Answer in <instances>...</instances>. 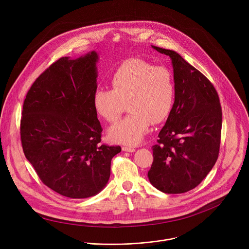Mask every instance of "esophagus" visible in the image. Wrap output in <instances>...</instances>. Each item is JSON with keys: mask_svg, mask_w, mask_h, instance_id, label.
Listing matches in <instances>:
<instances>
[{"mask_svg": "<svg viewBox=\"0 0 249 249\" xmlns=\"http://www.w3.org/2000/svg\"><path fill=\"white\" fill-rule=\"evenodd\" d=\"M122 149H123V151H124V152H134L135 151V149L133 148V147H130V146H123L122 147Z\"/></svg>", "mask_w": 249, "mask_h": 249, "instance_id": "34e87169", "label": "esophagus"}]
</instances>
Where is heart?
Instances as JSON below:
<instances>
[{
    "label": "heart",
    "instance_id": "b5f03b06",
    "mask_svg": "<svg viewBox=\"0 0 249 249\" xmlns=\"http://www.w3.org/2000/svg\"><path fill=\"white\" fill-rule=\"evenodd\" d=\"M110 89H97L92 95L95 113L115 123L124 104L130 112L109 129L116 143L135 145L142 141L150 124H160L170 114L175 100V82L170 69L142 59L124 62L110 80Z\"/></svg>",
    "mask_w": 249,
    "mask_h": 249
}]
</instances>
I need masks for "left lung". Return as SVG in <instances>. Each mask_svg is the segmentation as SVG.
<instances>
[{"label":"left lung","instance_id":"8db88e82","mask_svg":"<svg viewBox=\"0 0 249 249\" xmlns=\"http://www.w3.org/2000/svg\"><path fill=\"white\" fill-rule=\"evenodd\" d=\"M172 60L175 100L154 145L150 182L166 194L196 188L214 166L220 148L222 109L210 81L176 52L152 46Z\"/></svg>","mask_w":249,"mask_h":249}]
</instances>
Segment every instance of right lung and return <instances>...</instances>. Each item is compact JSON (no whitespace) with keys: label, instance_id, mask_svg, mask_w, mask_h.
Returning <instances> with one entry per match:
<instances>
[{"label":"right lung","instance_id":"add662e5","mask_svg":"<svg viewBox=\"0 0 249 249\" xmlns=\"http://www.w3.org/2000/svg\"><path fill=\"white\" fill-rule=\"evenodd\" d=\"M97 60L95 52L59 58L37 78L23 103L24 155L46 186L71 198L98 194L122 151L100 143L102 127L92 106Z\"/></svg>","mask_w":249,"mask_h":249}]
</instances>
